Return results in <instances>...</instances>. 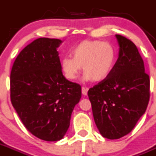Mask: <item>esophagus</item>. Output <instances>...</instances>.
I'll list each match as a JSON object with an SVG mask.
<instances>
[{"label": "esophagus", "instance_id": "obj_1", "mask_svg": "<svg viewBox=\"0 0 156 156\" xmlns=\"http://www.w3.org/2000/svg\"><path fill=\"white\" fill-rule=\"evenodd\" d=\"M87 92H88V88L87 87H84V86L82 87V93L83 95H85V96L87 95Z\"/></svg>", "mask_w": 156, "mask_h": 156}]
</instances>
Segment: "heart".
<instances>
[{
    "label": "heart",
    "mask_w": 156,
    "mask_h": 156,
    "mask_svg": "<svg viewBox=\"0 0 156 156\" xmlns=\"http://www.w3.org/2000/svg\"><path fill=\"white\" fill-rule=\"evenodd\" d=\"M71 55L73 58L64 57L61 60V68L68 80L77 78L82 67L85 81L101 82L114 67L116 51L107 42L85 40L72 48Z\"/></svg>",
    "instance_id": "b5f03b06"
}]
</instances>
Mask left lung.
Returning <instances> with one entry per match:
<instances>
[{
  "instance_id": "left-lung-1",
  "label": "left lung",
  "mask_w": 156,
  "mask_h": 156,
  "mask_svg": "<svg viewBox=\"0 0 156 156\" xmlns=\"http://www.w3.org/2000/svg\"><path fill=\"white\" fill-rule=\"evenodd\" d=\"M119 56L110 74L90 88L88 96L94 121L103 137L129 134L144 115L150 98V79L136 46L116 35Z\"/></svg>"
}]
</instances>
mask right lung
<instances>
[{"label": "right lung", "mask_w": 156, "mask_h": 156, "mask_svg": "<svg viewBox=\"0 0 156 156\" xmlns=\"http://www.w3.org/2000/svg\"><path fill=\"white\" fill-rule=\"evenodd\" d=\"M58 39L39 38L16 58L10 74L12 106L26 129L46 141L63 138L82 97L78 83L62 74Z\"/></svg>", "instance_id": "obj_1"}]
</instances>
